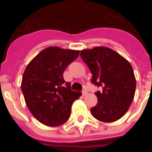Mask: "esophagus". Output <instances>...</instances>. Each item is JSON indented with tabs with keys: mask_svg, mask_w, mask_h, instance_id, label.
I'll return each instance as SVG.
<instances>
[{
	"mask_svg": "<svg viewBox=\"0 0 152 152\" xmlns=\"http://www.w3.org/2000/svg\"><path fill=\"white\" fill-rule=\"evenodd\" d=\"M88 91H86V90H83L82 91V95L83 96H85V95L88 94Z\"/></svg>",
	"mask_w": 152,
	"mask_h": 152,
	"instance_id": "obj_1",
	"label": "esophagus"
}]
</instances>
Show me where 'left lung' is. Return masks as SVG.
<instances>
[{
    "label": "left lung",
    "instance_id": "8db88e82",
    "mask_svg": "<svg viewBox=\"0 0 152 152\" xmlns=\"http://www.w3.org/2000/svg\"><path fill=\"white\" fill-rule=\"evenodd\" d=\"M80 56L92 73L91 82L101 87L97 103L91 109L95 119L113 123L124 116L134 99L136 80L132 67L113 49L104 46L84 49Z\"/></svg>",
    "mask_w": 152,
    "mask_h": 152
}]
</instances>
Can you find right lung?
<instances>
[{
	"label": "right lung",
	"mask_w": 152,
	"mask_h": 152,
	"mask_svg": "<svg viewBox=\"0 0 152 152\" xmlns=\"http://www.w3.org/2000/svg\"><path fill=\"white\" fill-rule=\"evenodd\" d=\"M78 50L50 46L28 64L21 90L29 110L39 122L54 127L66 123L73 102L82 93L71 89L63 78L68 65L79 56Z\"/></svg>",
	"instance_id": "right-lung-1"
}]
</instances>
